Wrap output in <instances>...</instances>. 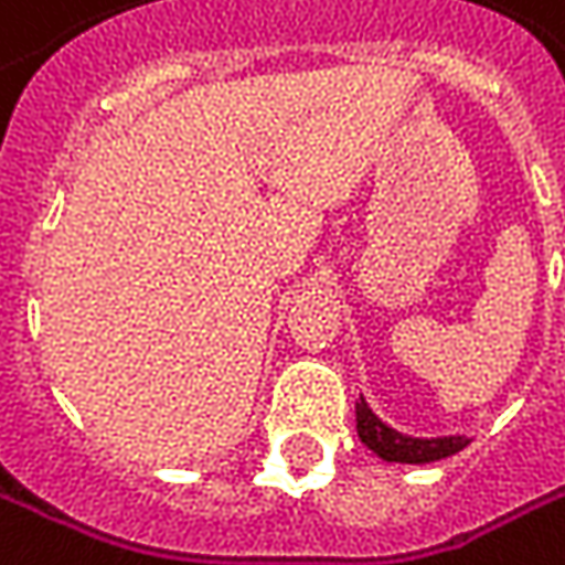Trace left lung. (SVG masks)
I'll return each mask as SVG.
<instances>
[{"instance_id":"obj_1","label":"left lung","mask_w":565,"mask_h":565,"mask_svg":"<svg viewBox=\"0 0 565 565\" xmlns=\"http://www.w3.org/2000/svg\"><path fill=\"white\" fill-rule=\"evenodd\" d=\"M356 431L360 440L384 462H403V466H425V462H438L459 454L469 438L466 435H444V438H413L403 435L397 428H391L387 422H381L372 406L360 394L356 399Z\"/></svg>"}]
</instances>
